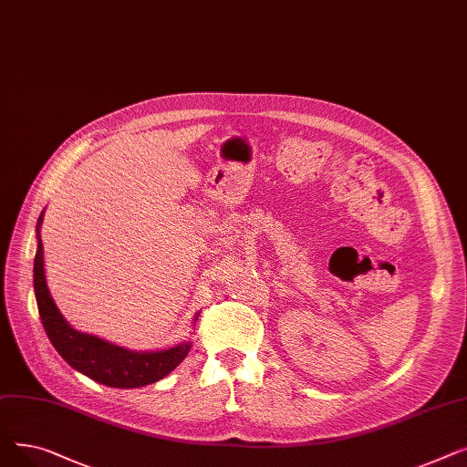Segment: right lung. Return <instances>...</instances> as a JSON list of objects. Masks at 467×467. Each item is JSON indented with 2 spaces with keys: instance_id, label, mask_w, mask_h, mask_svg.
I'll use <instances>...</instances> for the list:
<instances>
[{
  "instance_id": "add662e5",
  "label": "right lung",
  "mask_w": 467,
  "mask_h": 467,
  "mask_svg": "<svg viewBox=\"0 0 467 467\" xmlns=\"http://www.w3.org/2000/svg\"><path fill=\"white\" fill-rule=\"evenodd\" d=\"M37 221V254L34 261V289L41 324L58 354L79 373L113 388H140L164 379L187 356L191 345L161 352H130L109 342L73 329L57 308L45 282L43 244Z\"/></svg>"
}]
</instances>
